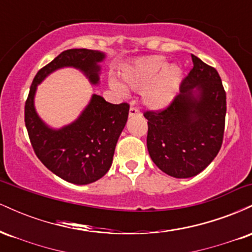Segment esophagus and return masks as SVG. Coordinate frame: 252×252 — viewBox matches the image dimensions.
<instances>
[{
	"instance_id": "1",
	"label": "esophagus",
	"mask_w": 252,
	"mask_h": 252,
	"mask_svg": "<svg viewBox=\"0 0 252 252\" xmlns=\"http://www.w3.org/2000/svg\"><path fill=\"white\" fill-rule=\"evenodd\" d=\"M137 115H140V110H138L137 108H135L134 105L130 106V110H129V117L137 116Z\"/></svg>"
}]
</instances>
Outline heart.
I'll return each instance as SVG.
<instances>
[{
    "mask_svg": "<svg viewBox=\"0 0 252 252\" xmlns=\"http://www.w3.org/2000/svg\"><path fill=\"white\" fill-rule=\"evenodd\" d=\"M124 85L143 91V100L150 109H162L174 99L182 82V70L175 63H166L161 56L138 58L121 72ZM111 89L122 94L123 88L111 82Z\"/></svg>",
    "mask_w": 252,
    "mask_h": 252,
    "instance_id": "b5f03b06",
    "label": "heart"
}]
</instances>
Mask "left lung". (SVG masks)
Returning a JSON list of instances; mask_svg holds the SVG:
<instances>
[{"mask_svg": "<svg viewBox=\"0 0 252 252\" xmlns=\"http://www.w3.org/2000/svg\"><path fill=\"white\" fill-rule=\"evenodd\" d=\"M193 68L168 108L146 111L147 148L153 162L173 178L202 172L220 150L226 94L215 67L192 54Z\"/></svg>", "mask_w": 252, "mask_h": 252, "instance_id": "8db88e82", "label": "left lung"}]
</instances>
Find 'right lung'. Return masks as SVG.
<instances>
[{
    "label": "right lung",
    "mask_w": 252,
    "mask_h": 252,
    "mask_svg": "<svg viewBox=\"0 0 252 252\" xmlns=\"http://www.w3.org/2000/svg\"><path fill=\"white\" fill-rule=\"evenodd\" d=\"M105 53L73 48L63 51L34 77L25 105V123L39 160L52 173L74 185H88L106 174L115 148L126 126L129 104H111L92 94L90 103L74 122L60 129L50 128L34 106L36 88L52 72L73 67L83 72L90 83H99V72Z\"/></svg>",
    "instance_id": "right-lung-1"
}]
</instances>
